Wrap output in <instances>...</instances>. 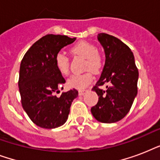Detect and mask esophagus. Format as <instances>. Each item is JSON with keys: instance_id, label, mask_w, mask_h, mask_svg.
<instances>
[{"instance_id": "obj_1", "label": "esophagus", "mask_w": 160, "mask_h": 160, "mask_svg": "<svg viewBox=\"0 0 160 160\" xmlns=\"http://www.w3.org/2000/svg\"><path fill=\"white\" fill-rule=\"evenodd\" d=\"M88 90H79V95H85V92H87Z\"/></svg>"}]
</instances>
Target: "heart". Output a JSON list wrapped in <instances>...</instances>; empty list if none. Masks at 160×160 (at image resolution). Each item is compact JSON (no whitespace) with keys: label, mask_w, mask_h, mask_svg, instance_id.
<instances>
[{"label":"heart","mask_w":160,"mask_h":160,"mask_svg":"<svg viewBox=\"0 0 160 160\" xmlns=\"http://www.w3.org/2000/svg\"><path fill=\"white\" fill-rule=\"evenodd\" d=\"M70 52L85 59V70H90L95 73L99 72L103 66V58L97 52V47L87 41H80L70 49ZM55 65L60 74L66 75L69 73V60L62 52H59L55 56ZM93 80L91 72L80 75H71L67 80V85L70 88L83 90Z\"/></svg>","instance_id":"obj_1"}]
</instances>
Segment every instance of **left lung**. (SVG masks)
Wrapping results in <instances>:
<instances>
[{"mask_svg":"<svg viewBox=\"0 0 160 160\" xmlns=\"http://www.w3.org/2000/svg\"><path fill=\"white\" fill-rule=\"evenodd\" d=\"M98 41L105 54V63L94 91L99 96L91 114L101 123H114L122 119L131 108L136 97L139 71L131 50L120 40L100 33ZM108 83L105 90L98 86Z\"/></svg>","mask_w":160,"mask_h":160,"instance_id":"8db88e82","label":"left lung"}]
</instances>
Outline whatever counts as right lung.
<instances>
[{"mask_svg": "<svg viewBox=\"0 0 160 160\" xmlns=\"http://www.w3.org/2000/svg\"><path fill=\"white\" fill-rule=\"evenodd\" d=\"M76 38L60 35H46L29 49L21 60L19 90L21 105L34 124L44 129H55L65 124L70 105L78 96L75 89L62 90L65 79L55 65V56Z\"/></svg>", "mask_w": 160, "mask_h": 160, "instance_id": "obj_1", "label": "right lung"}]
</instances>
